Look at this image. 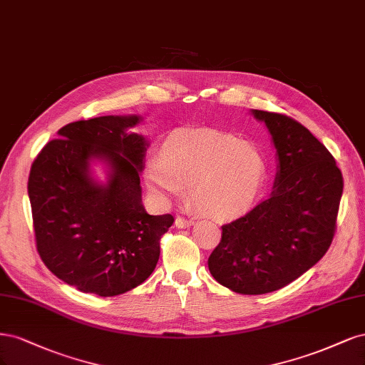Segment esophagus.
Masks as SVG:
<instances>
[{
    "label": "esophagus",
    "instance_id": "34e87169",
    "mask_svg": "<svg viewBox=\"0 0 365 365\" xmlns=\"http://www.w3.org/2000/svg\"><path fill=\"white\" fill-rule=\"evenodd\" d=\"M174 225H175V227H178V229H186V227H191L194 225V221L192 220H186L183 217H178V218H175Z\"/></svg>",
    "mask_w": 365,
    "mask_h": 365
}]
</instances>
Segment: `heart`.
<instances>
[{"instance_id":"1","label":"heart","mask_w":365,"mask_h":365,"mask_svg":"<svg viewBox=\"0 0 365 365\" xmlns=\"http://www.w3.org/2000/svg\"><path fill=\"white\" fill-rule=\"evenodd\" d=\"M267 179L262 155L238 138L214 130H185L163 144L147 168V183L162 202L190 194L206 215L227 218L249 209Z\"/></svg>"}]
</instances>
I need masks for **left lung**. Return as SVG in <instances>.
<instances>
[{
  "mask_svg": "<svg viewBox=\"0 0 365 365\" xmlns=\"http://www.w3.org/2000/svg\"><path fill=\"white\" fill-rule=\"evenodd\" d=\"M252 113L273 138L279 162L273 192L221 226L207 267L222 287L257 296L284 288L324 256L344 183L334 156L307 127L276 112Z\"/></svg>",
  "mask_w": 365,
  "mask_h": 365,
  "instance_id": "1",
  "label": "left lung"
}]
</instances>
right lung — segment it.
I'll list each match as a JSON object with an SVG mask.
<instances>
[{
    "label": "right lung",
    "instance_id": "add662e5",
    "mask_svg": "<svg viewBox=\"0 0 365 365\" xmlns=\"http://www.w3.org/2000/svg\"><path fill=\"white\" fill-rule=\"evenodd\" d=\"M140 116H98L69 123L34 159L29 197L38 253L50 272L78 291L124 294L155 272L160 238L174 217L148 215L139 174L148 143L130 133ZM108 163V182L90 163Z\"/></svg>",
    "mask_w": 365,
    "mask_h": 365
}]
</instances>
